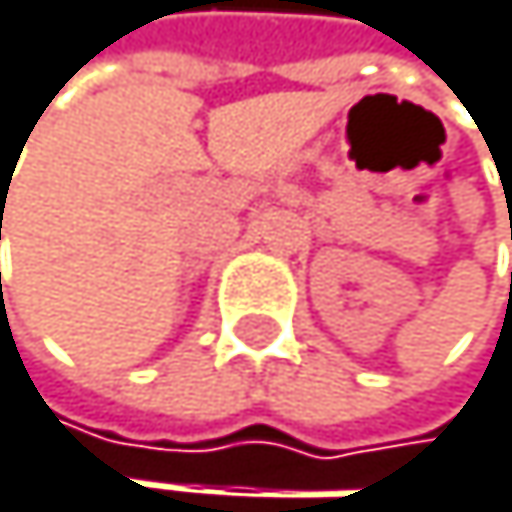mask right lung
Masks as SVG:
<instances>
[{
  "mask_svg": "<svg viewBox=\"0 0 512 512\" xmlns=\"http://www.w3.org/2000/svg\"><path fill=\"white\" fill-rule=\"evenodd\" d=\"M0 239H2V235H0Z\"/></svg>",
  "mask_w": 512,
  "mask_h": 512,
  "instance_id": "right-lung-1",
  "label": "right lung"
}]
</instances>
